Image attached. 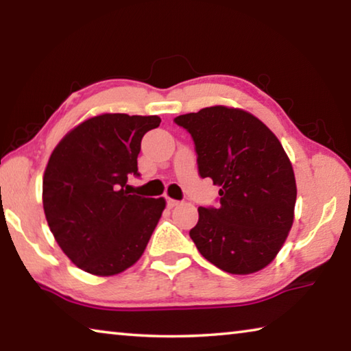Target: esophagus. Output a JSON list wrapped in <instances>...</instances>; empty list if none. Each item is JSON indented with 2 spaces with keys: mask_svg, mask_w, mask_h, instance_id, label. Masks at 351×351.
<instances>
[{
  "mask_svg": "<svg viewBox=\"0 0 351 351\" xmlns=\"http://www.w3.org/2000/svg\"><path fill=\"white\" fill-rule=\"evenodd\" d=\"M178 204H180V202H178V199L167 198V206H169V208H175V206H178Z\"/></svg>",
  "mask_w": 351,
  "mask_h": 351,
  "instance_id": "1",
  "label": "esophagus"
}]
</instances>
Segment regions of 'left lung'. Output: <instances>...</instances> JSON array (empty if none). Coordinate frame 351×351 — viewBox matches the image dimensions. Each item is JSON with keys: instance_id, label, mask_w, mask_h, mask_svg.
Returning a JSON list of instances; mask_svg holds the SVG:
<instances>
[{"instance_id": "left-lung-1", "label": "left lung", "mask_w": 351, "mask_h": 351, "mask_svg": "<svg viewBox=\"0 0 351 351\" xmlns=\"http://www.w3.org/2000/svg\"><path fill=\"white\" fill-rule=\"evenodd\" d=\"M198 171L220 187L219 208H198L191 237L210 264L232 275L263 270L285 245L297 199L291 159L278 137L243 109L210 106L180 115Z\"/></svg>"}]
</instances>
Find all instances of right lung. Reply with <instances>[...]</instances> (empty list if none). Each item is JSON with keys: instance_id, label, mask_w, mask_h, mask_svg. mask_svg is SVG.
<instances>
[{"instance_id": "right-lung-1", "label": "right lung", "mask_w": 351, "mask_h": 351, "mask_svg": "<svg viewBox=\"0 0 351 351\" xmlns=\"http://www.w3.org/2000/svg\"><path fill=\"white\" fill-rule=\"evenodd\" d=\"M158 115L101 114L66 132L43 173V210L60 250L81 270L119 275L134 265L165 209V199L131 195L145 132Z\"/></svg>"}]
</instances>
